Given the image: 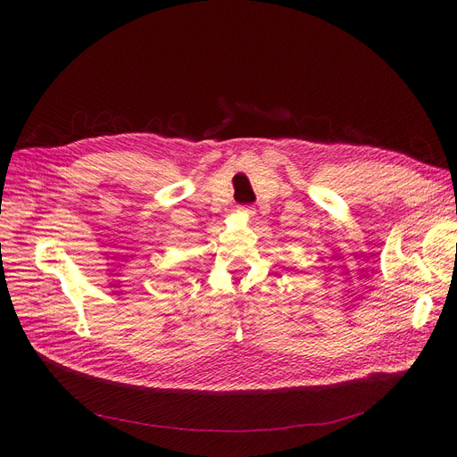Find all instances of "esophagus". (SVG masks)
<instances>
[{"mask_svg": "<svg viewBox=\"0 0 457 457\" xmlns=\"http://www.w3.org/2000/svg\"><path fill=\"white\" fill-rule=\"evenodd\" d=\"M239 212L245 216H253L254 214V206L253 204H241L239 206Z\"/></svg>", "mask_w": 457, "mask_h": 457, "instance_id": "1", "label": "esophagus"}]
</instances>
